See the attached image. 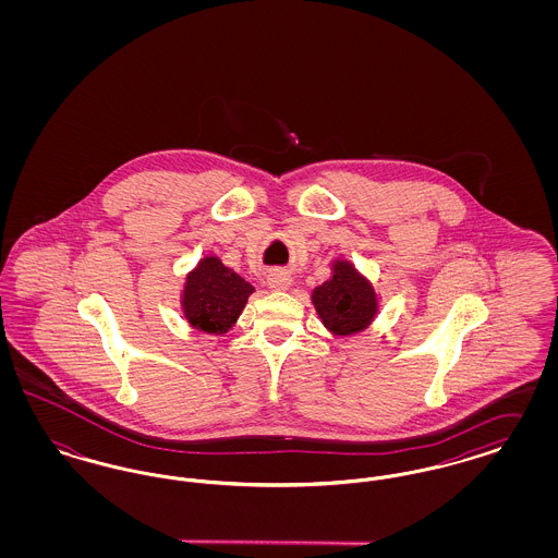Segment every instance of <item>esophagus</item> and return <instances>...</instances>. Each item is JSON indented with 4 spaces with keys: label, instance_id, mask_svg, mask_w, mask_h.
Wrapping results in <instances>:
<instances>
[{
    "label": "esophagus",
    "instance_id": "34e87169",
    "mask_svg": "<svg viewBox=\"0 0 558 558\" xmlns=\"http://www.w3.org/2000/svg\"><path fill=\"white\" fill-rule=\"evenodd\" d=\"M267 284L271 291H287L291 287V274L287 269H274L267 276Z\"/></svg>",
    "mask_w": 558,
    "mask_h": 558
}]
</instances>
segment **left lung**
<instances>
[{
	"label": "left lung",
	"mask_w": 558,
	"mask_h": 558,
	"mask_svg": "<svg viewBox=\"0 0 558 558\" xmlns=\"http://www.w3.org/2000/svg\"><path fill=\"white\" fill-rule=\"evenodd\" d=\"M312 303L326 330L335 337L366 330L378 314V294L371 280L347 259L332 262V274L314 289Z\"/></svg>",
	"instance_id": "1"
}]
</instances>
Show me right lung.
Instances as JSON below:
<instances>
[{
	"mask_svg": "<svg viewBox=\"0 0 558 558\" xmlns=\"http://www.w3.org/2000/svg\"><path fill=\"white\" fill-rule=\"evenodd\" d=\"M253 287L219 257L207 255L187 271L182 312L187 324L207 335H226L240 318Z\"/></svg>",
	"mask_w": 558,
	"mask_h": 558,
	"instance_id": "right-lung-1",
	"label": "right lung"
}]
</instances>
